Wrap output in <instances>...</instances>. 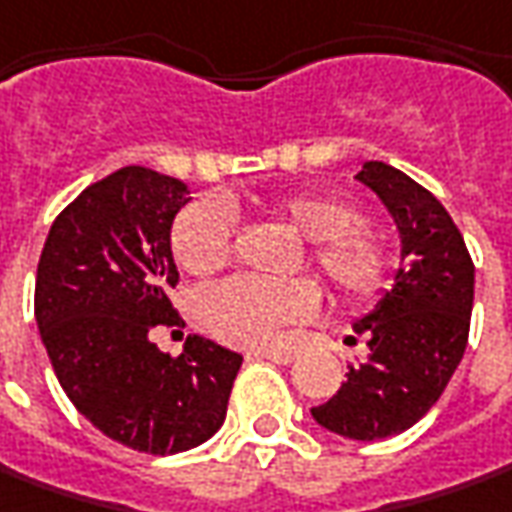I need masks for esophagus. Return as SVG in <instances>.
<instances>
[{
	"instance_id": "1",
	"label": "esophagus",
	"mask_w": 512,
	"mask_h": 512,
	"mask_svg": "<svg viewBox=\"0 0 512 512\" xmlns=\"http://www.w3.org/2000/svg\"><path fill=\"white\" fill-rule=\"evenodd\" d=\"M246 360H269L277 365H289L294 360V351L291 348H257V351L246 354Z\"/></svg>"
}]
</instances>
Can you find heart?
<instances>
[{"label":"heart","instance_id":"b5f03b06","mask_svg":"<svg viewBox=\"0 0 512 512\" xmlns=\"http://www.w3.org/2000/svg\"><path fill=\"white\" fill-rule=\"evenodd\" d=\"M260 212L303 238L297 266L323 277L334 300L362 306L377 300L391 274V246L360 206L343 192L303 189L260 203ZM235 252V215L221 203H195L172 226V255L192 277L223 272ZM320 289L309 277L255 280L235 277L201 297V320L218 340L243 348L272 345L283 328L309 320Z\"/></svg>","mask_w":512,"mask_h":512}]
</instances>
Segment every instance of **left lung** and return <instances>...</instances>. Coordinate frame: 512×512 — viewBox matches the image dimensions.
Instances as JSON below:
<instances>
[{"label":"left lung","instance_id":"obj_1","mask_svg":"<svg viewBox=\"0 0 512 512\" xmlns=\"http://www.w3.org/2000/svg\"><path fill=\"white\" fill-rule=\"evenodd\" d=\"M357 178L394 215L402 266L394 289L354 323L368 360L351 365L340 391L311 416L345 439L377 442L428 414L465 357L473 260L448 209L414 178L382 161H368Z\"/></svg>","mask_w":512,"mask_h":512}]
</instances>
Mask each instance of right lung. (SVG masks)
<instances>
[{
    "mask_svg": "<svg viewBox=\"0 0 512 512\" xmlns=\"http://www.w3.org/2000/svg\"><path fill=\"white\" fill-rule=\"evenodd\" d=\"M186 184L124 167L90 184L50 226L36 269V323L67 399L127 448L169 456L223 425L243 357L189 334L178 357L152 343L175 326L169 229Z\"/></svg>",
    "mask_w": 512,
    "mask_h": 512,
    "instance_id": "obj_1",
    "label": "right lung"
}]
</instances>
